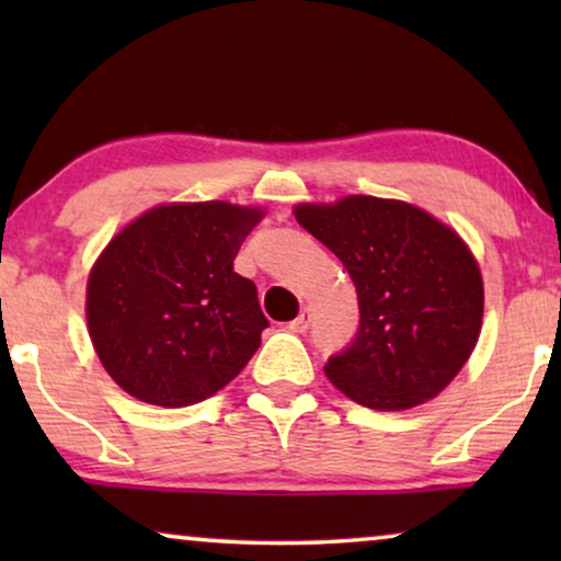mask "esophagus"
Masks as SVG:
<instances>
[{
    "label": "esophagus",
    "instance_id": "esophagus-1",
    "mask_svg": "<svg viewBox=\"0 0 561 561\" xmlns=\"http://www.w3.org/2000/svg\"><path fill=\"white\" fill-rule=\"evenodd\" d=\"M309 327H311V311H309V309H304L301 313H298V319H294V321H290V324H288L290 332H296V334L309 332Z\"/></svg>",
    "mask_w": 561,
    "mask_h": 561
}]
</instances>
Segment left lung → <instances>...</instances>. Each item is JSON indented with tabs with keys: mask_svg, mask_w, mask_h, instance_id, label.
<instances>
[{
	"mask_svg": "<svg viewBox=\"0 0 561 561\" xmlns=\"http://www.w3.org/2000/svg\"><path fill=\"white\" fill-rule=\"evenodd\" d=\"M296 219L347 267L359 327L329 357L327 378L375 411H403L442 393L472 355L482 278L457 232L403 202L347 196L304 204Z\"/></svg>",
	"mask_w": 561,
	"mask_h": 561,
	"instance_id": "1",
	"label": "left lung"
}]
</instances>
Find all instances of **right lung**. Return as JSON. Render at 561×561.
<instances>
[{
    "label": "right lung",
    "mask_w": 561,
    "mask_h": 561,
    "mask_svg": "<svg viewBox=\"0 0 561 561\" xmlns=\"http://www.w3.org/2000/svg\"><path fill=\"white\" fill-rule=\"evenodd\" d=\"M263 211L225 202L158 206L106 244L89 275L87 319L114 382L181 409L237 378L267 327L234 257Z\"/></svg>",
    "instance_id": "obj_1"
}]
</instances>
